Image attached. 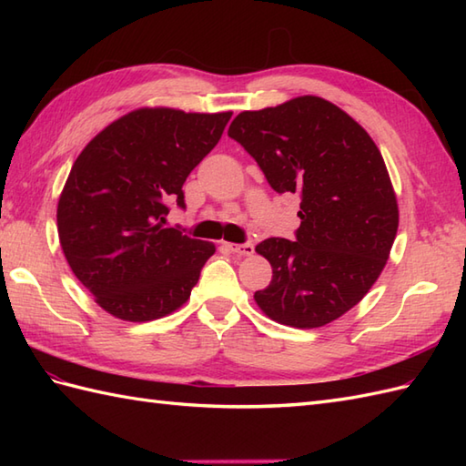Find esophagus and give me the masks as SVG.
<instances>
[{
    "mask_svg": "<svg viewBox=\"0 0 466 466\" xmlns=\"http://www.w3.org/2000/svg\"><path fill=\"white\" fill-rule=\"evenodd\" d=\"M224 244H226V248H228V250L234 252V254H238V256H252V254H254V246H252L250 242H246V244L224 242Z\"/></svg>",
    "mask_w": 466,
    "mask_h": 466,
    "instance_id": "1",
    "label": "esophagus"
}]
</instances>
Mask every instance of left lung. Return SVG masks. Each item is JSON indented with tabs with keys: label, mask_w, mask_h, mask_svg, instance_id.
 Returning <instances> with one entry per match:
<instances>
[{
	"label": "left lung",
	"mask_w": 466,
	"mask_h": 466,
	"mask_svg": "<svg viewBox=\"0 0 466 466\" xmlns=\"http://www.w3.org/2000/svg\"><path fill=\"white\" fill-rule=\"evenodd\" d=\"M228 136L279 194L300 196L296 240L256 246L272 280L254 300L268 319L319 329L359 304L379 280L399 230L382 154L364 127L319 96L242 112Z\"/></svg>",
	"instance_id": "left-lung-1"
}]
</instances>
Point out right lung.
I'll return each instance as SVG.
<instances>
[{
	"label": "right lung",
	"instance_id": "right-lung-1",
	"mask_svg": "<svg viewBox=\"0 0 466 466\" xmlns=\"http://www.w3.org/2000/svg\"><path fill=\"white\" fill-rule=\"evenodd\" d=\"M230 117L137 107L74 162L57 202L59 244L76 279L116 319L156 320L190 299L216 246L164 228L167 204L184 208L187 174Z\"/></svg>",
	"mask_w": 466,
	"mask_h": 466
}]
</instances>
